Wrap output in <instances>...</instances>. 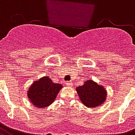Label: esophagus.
<instances>
[{"instance_id": "34e87169", "label": "esophagus", "mask_w": 135, "mask_h": 135, "mask_svg": "<svg viewBox=\"0 0 135 135\" xmlns=\"http://www.w3.org/2000/svg\"><path fill=\"white\" fill-rule=\"evenodd\" d=\"M66 84V85H67L68 87H71V86H72V82H71V81H68Z\"/></svg>"}]
</instances>
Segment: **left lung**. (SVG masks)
Instances as JSON below:
<instances>
[{"mask_svg": "<svg viewBox=\"0 0 135 135\" xmlns=\"http://www.w3.org/2000/svg\"><path fill=\"white\" fill-rule=\"evenodd\" d=\"M76 90L82 103L89 108L99 106L106 98L104 88L92 80L85 82L82 86L76 88Z\"/></svg>", "mask_w": 135, "mask_h": 135, "instance_id": "left-lung-1", "label": "left lung"}]
</instances>
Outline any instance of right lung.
Masks as SVG:
<instances>
[{
	"instance_id": "1",
	"label": "right lung",
	"mask_w": 135,
	"mask_h": 135,
	"mask_svg": "<svg viewBox=\"0 0 135 135\" xmlns=\"http://www.w3.org/2000/svg\"><path fill=\"white\" fill-rule=\"evenodd\" d=\"M61 88V84L53 83L48 76H45L32 84L28 90V98L37 107H47L55 100Z\"/></svg>"
}]
</instances>
